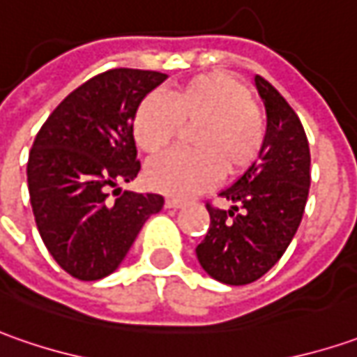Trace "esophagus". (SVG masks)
I'll return each instance as SVG.
<instances>
[{"instance_id":"esophagus-1","label":"esophagus","mask_w":357,"mask_h":357,"mask_svg":"<svg viewBox=\"0 0 357 357\" xmlns=\"http://www.w3.org/2000/svg\"><path fill=\"white\" fill-rule=\"evenodd\" d=\"M181 205H183V202H179V199H174V197H167V199H166L167 209H178V207H181Z\"/></svg>"}]
</instances>
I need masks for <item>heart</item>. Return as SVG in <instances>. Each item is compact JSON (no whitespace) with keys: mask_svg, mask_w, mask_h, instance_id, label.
Instances as JSON below:
<instances>
[{"mask_svg":"<svg viewBox=\"0 0 357 357\" xmlns=\"http://www.w3.org/2000/svg\"><path fill=\"white\" fill-rule=\"evenodd\" d=\"M190 128L193 152H167L150 162V188L174 197H190L213 188L221 174L239 176L261 154L264 114L249 89L225 73H205L178 84L169 100L146 96L132 120L134 140L146 154H160Z\"/></svg>","mask_w":357,"mask_h":357,"instance_id":"heart-1","label":"heart"}]
</instances>
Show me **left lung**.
Masks as SVG:
<instances>
[{
	"instance_id": "left-lung-1",
	"label": "left lung",
	"mask_w": 357,
	"mask_h": 357,
	"mask_svg": "<svg viewBox=\"0 0 357 357\" xmlns=\"http://www.w3.org/2000/svg\"><path fill=\"white\" fill-rule=\"evenodd\" d=\"M266 110V134L259 160L219 195L233 203H207L209 229L197 245L203 271L219 282L241 287L268 273L301 225L310 190V148L301 118L284 96L255 77Z\"/></svg>"
}]
</instances>
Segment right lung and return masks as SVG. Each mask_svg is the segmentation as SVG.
I'll list each match as a JSON object with an SVG mask.
<instances>
[{"label":"right lung","instance_id":"right-lung-1","mask_svg":"<svg viewBox=\"0 0 357 357\" xmlns=\"http://www.w3.org/2000/svg\"><path fill=\"white\" fill-rule=\"evenodd\" d=\"M166 79L140 68L100 73L68 94L35 136L27 162L33 215L47 251L70 277L114 273L148 217L164 207L158 193L124 191L112 202L108 191L138 176L134 112Z\"/></svg>","mask_w":357,"mask_h":357}]
</instances>
